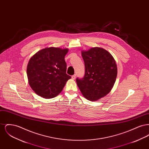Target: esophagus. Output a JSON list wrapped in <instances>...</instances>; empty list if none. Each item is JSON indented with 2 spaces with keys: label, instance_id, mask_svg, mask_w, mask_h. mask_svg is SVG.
Here are the masks:
<instances>
[{
  "label": "esophagus",
  "instance_id": "esophagus-1",
  "mask_svg": "<svg viewBox=\"0 0 149 149\" xmlns=\"http://www.w3.org/2000/svg\"><path fill=\"white\" fill-rule=\"evenodd\" d=\"M76 78V74H74V75H72V77H71V78L72 79H75Z\"/></svg>",
  "mask_w": 149,
  "mask_h": 149
}]
</instances>
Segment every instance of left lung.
Masks as SVG:
<instances>
[{
    "label": "left lung",
    "mask_w": 149,
    "mask_h": 149,
    "mask_svg": "<svg viewBox=\"0 0 149 149\" xmlns=\"http://www.w3.org/2000/svg\"><path fill=\"white\" fill-rule=\"evenodd\" d=\"M85 75L77 78V85L85 98L95 101L111 92L116 81L117 68L112 55L107 50L93 47L82 51Z\"/></svg>",
    "instance_id": "8db88e82"
}]
</instances>
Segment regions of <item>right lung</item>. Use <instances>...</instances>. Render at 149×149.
Here are the masks:
<instances>
[{
    "mask_svg": "<svg viewBox=\"0 0 149 149\" xmlns=\"http://www.w3.org/2000/svg\"><path fill=\"white\" fill-rule=\"evenodd\" d=\"M68 49L46 47L31 57L27 68L29 84L38 95L46 99L56 97L71 77L66 73L65 56Z\"/></svg>",
    "mask_w": 149,
    "mask_h": 149,
    "instance_id": "add662e5",
    "label": "right lung"
}]
</instances>
